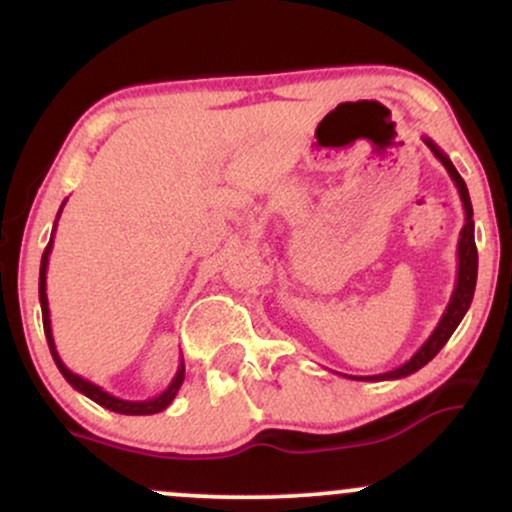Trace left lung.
<instances>
[{"instance_id":"left-lung-1","label":"left lung","mask_w":512,"mask_h":512,"mask_svg":"<svg viewBox=\"0 0 512 512\" xmlns=\"http://www.w3.org/2000/svg\"><path fill=\"white\" fill-rule=\"evenodd\" d=\"M428 149L433 151V156L443 163L445 170H448L450 180L455 182L457 187V195L462 199V209H464V226L460 231V240H457V279H455V289H452V296L448 305H445L443 315H440L436 330L428 334V339L419 349L414 351V356L409 361H404L402 366L395 370H387V373L380 375H349L351 380H366V383H380V380H399V378H407V375L416 373L419 368H424L433 356L448 344V339L452 337V332L457 330V325L462 322L464 313L469 310L474 298V289H477V267H479V255H477V243H474V219H472V199H469V190L464 185L462 175L457 173V168L452 166V161L448 158L440 146L433 142V139L421 137Z\"/></svg>"}]
</instances>
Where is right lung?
Returning <instances> with one entry per match:
<instances>
[{
    "instance_id": "right-lung-1",
    "label": "right lung",
    "mask_w": 512,
    "mask_h": 512,
    "mask_svg": "<svg viewBox=\"0 0 512 512\" xmlns=\"http://www.w3.org/2000/svg\"><path fill=\"white\" fill-rule=\"evenodd\" d=\"M64 207V202H62ZM62 207L57 211V219H55V226L57 221H60V214H62ZM52 238H55V228H52ZM52 238L48 243V248L43 252V260H40V279H38V296H40V310H43V327H45V339H48V346H50V354L55 358L57 368H60V373L64 375V380H67L69 385L74 387L76 392H81V395H86L88 399H93L96 404H101V407L115 411V414H127V416H149V414H158V411L168 409L170 402H173L175 395H178V390L182 387V380H185V361L180 358L178 363V370H175L173 380H170V385L166 390L161 392V395L151 397V399H142V402H132V399H120L115 395H110V392H105L103 387H98L96 383H91V380L81 378V375H76L64 366V361L57 354V346H55V337H52V325H50V305H48V264H50V252H52Z\"/></svg>"
}]
</instances>
